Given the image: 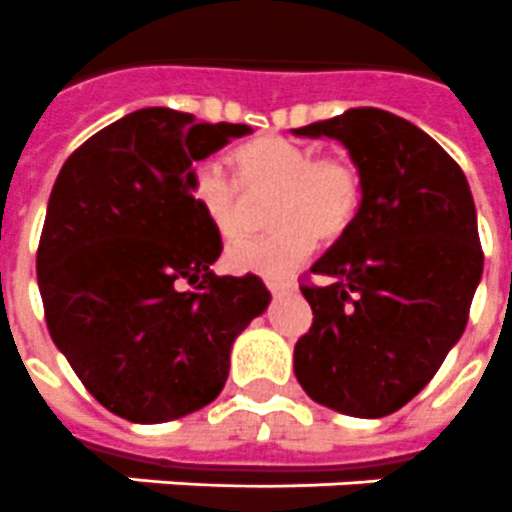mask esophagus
I'll return each mask as SVG.
<instances>
[{"mask_svg": "<svg viewBox=\"0 0 512 512\" xmlns=\"http://www.w3.org/2000/svg\"><path fill=\"white\" fill-rule=\"evenodd\" d=\"M294 289V283L291 281H268V291L270 294H286V291Z\"/></svg>", "mask_w": 512, "mask_h": 512, "instance_id": "esophagus-1", "label": "esophagus"}]
</instances>
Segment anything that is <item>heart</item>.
Returning <instances> with one entry per match:
<instances>
[{"label":"heart","mask_w":512,"mask_h":512,"mask_svg":"<svg viewBox=\"0 0 512 512\" xmlns=\"http://www.w3.org/2000/svg\"><path fill=\"white\" fill-rule=\"evenodd\" d=\"M236 179L213 161L197 163L190 195L210 229L221 239L244 231L247 208L257 200L268 208V236L242 239L226 249V268L265 278L289 276L320 242H338L354 229L364 205L362 171L349 156H317L315 148L289 137L263 135L231 153Z\"/></svg>","instance_id":"1"}]
</instances>
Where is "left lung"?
<instances>
[{
    "label": "left lung",
    "instance_id": "1",
    "mask_svg": "<svg viewBox=\"0 0 512 512\" xmlns=\"http://www.w3.org/2000/svg\"><path fill=\"white\" fill-rule=\"evenodd\" d=\"M346 145L364 179L354 229L304 283L312 328L294 372L312 401L380 419L427 385L463 336L484 252L461 166L416 124L390 111H343L294 130Z\"/></svg>",
    "mask_w": 512,
    "mask_h": 512
}]
</instances>
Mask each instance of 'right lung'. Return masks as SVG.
Returning a JSON list of instances; mask_svg holds the SVG:
<instances>
[{"label":"right lung","mask_w":512,"mask_h":512,"mask_svg":"<svg viewBox=\"0 0 512 512\" xmlns=\"http://www.w3.org/2000/svg\"><path fill=\"white\" fill-rule=\"evenodd\" d=\"M249 132L150 106L88 137L54 182L36 255L46 325L85 390L127 422L216 401L234 338L270 304L252 273L210 270L221 236L190 195L192 163Z\"/></svg>","instance_id":"1"}]
</instances>
